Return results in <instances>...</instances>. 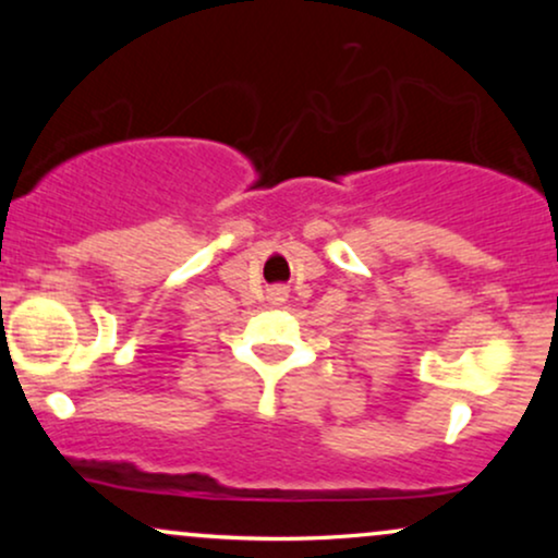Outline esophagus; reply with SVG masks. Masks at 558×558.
I'll return each mask as SVG.
<instances>
[{
	"mask_svg": "<svg viewBox=\"0 0 558 558\" xmlns=\"http://www.w3.org/2000/svg\"><path fill=\"white\" fill-rule=\"evenodd\" d=\"M267 299H270V304H275V306L286 304V301H288V288H283V286L270 288V293H267Z\"/></svg>",
	"mask_w": 558,
	"mask_h": 558,
	"instance_id": "34e87169",
	"label": "esophagus"
}]
</instances>
